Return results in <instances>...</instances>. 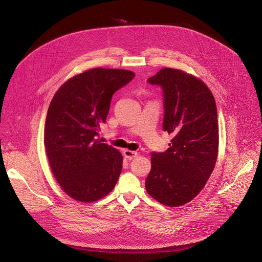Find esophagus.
I'll use <instances>...</instances> for the list:
<instances>
[{
    "label": "esophagus",
    "instance_id": "obj_1",
    "mask_svg": "<svg viewBox=\"0 0 262 262\" xmlns=\"http://www.w3.org/2000/svg\"><path fill=\"white\" fill-rule=\"evenodd\" d=\"M123 156H124V158L125 159H127L128 161H130V160H133V159H135L137 156H138V154L136 152V151H130V150H124L123 151Z\"/></svg>",
    "mask_w": 262,
    "mask_h": 262
}]
</instances>
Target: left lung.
Segmentation results:
<instances>
[{
    "instance_id": "obj_1",
    "label": "left lung",
    "mask_w": 262,
    "mask_h": 262,
    "mask_svg": "<svg viewBox=\"0 0 262 262\" xmlns=\"http://www.w3.org/2000/svg\"><path fill=\"white\" fill-rule=\"evenodd\" d=\"M147 83L162 88L163 129L173 136L165 152H151L145 188L152 198L175 207L204 188L217 157L219 125L212 93L199 79L163 68Z\"/></svg>"
}]
</instances>
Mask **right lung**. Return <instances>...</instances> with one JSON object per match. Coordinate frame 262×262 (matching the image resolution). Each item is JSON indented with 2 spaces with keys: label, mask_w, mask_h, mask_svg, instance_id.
I'll use <instances>...</instances> for the list:
<instances>
[{
  "label": "right lung",
  "mask_w": 262,
  "mask_h": 262,
  "mask_svg": "<svg viewBox=\"0 0 262 262\" xmlns=\"http://www.w3.org/2000/svg\"><path fill=\"white\" fill-rule=\"evenodd\" d=\"M135 78L133 71L93 68L64 83L49 106L45 144L53 174L63 191L93 202L114 189L122 156L98 140L113 94Z\"/></svg>",
  "instance_id": "right-lung-1"
}]
</instances>
